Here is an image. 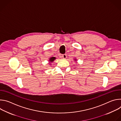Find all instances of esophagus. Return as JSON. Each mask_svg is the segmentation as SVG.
Here are the masks:
<instances>
[{"instance_id": "1", "label": "esophagus", "mask_w": 121, "mask_h": 121, "mask_svg": "<svg viewBox=\"0 0 121 121\" xmlns=\"http://www.w3.org/2000/svg\"><path fill=\"white\" fill-rule=\"evenodd\" d=\"M61 58H63V59H66L67 56H66V54H63V55H62V56H61Z\"/></svg>"}]
</instances>
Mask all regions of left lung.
<instances>
[{
	"label": "left lung",
	"instance_id": "obj_1",
	"mask_svg": "<svg viewBox=\"0 0 121 121\" xmlns=\"http://www.w3.org/2000/svg\"><path fill=\"white\" fill-rule=\"evenodd\" d=\"M75 61H76V59H75Z\"/></svg>",
	"mask_w": 121,
	"mask_h": 121
}]
</instances>
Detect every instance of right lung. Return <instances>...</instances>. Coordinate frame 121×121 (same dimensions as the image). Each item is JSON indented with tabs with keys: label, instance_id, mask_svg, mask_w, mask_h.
<instances>
[{
	"label": "right lung",
	"instance_id": "1",
	"mask_svg": "<svg viewBox=\"0 0 121 121\" xmlns=\"http://www.w3.org/2000/svg\"><path fill=\"white\" fill-rule=\"evenodd\" d=\"M56 59V58L55 57H51V58L49 59V61L50 62H53Z\"/></svg>",
	"mask_w": 121,
	"mask_h": 121
}]
</instances>
